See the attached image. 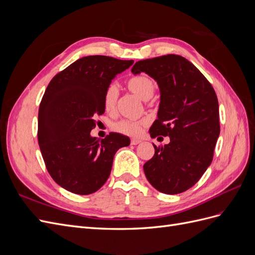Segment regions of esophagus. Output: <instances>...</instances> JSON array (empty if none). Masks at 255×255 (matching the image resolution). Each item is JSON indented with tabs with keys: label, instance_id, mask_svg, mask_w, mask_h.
Masks as SVG:
<instances>
[{
	"label": "esophagus",
	"instance_id": "1",
	"mask_svg": "<svg viewBox=\"0 0 255 255\" xmlns=\"http://www.w3.org/2000/svg\"><path fill=\"white\" fill-rule=\"evenodd\" d=\"M140 142H141V140H139V139H132V140H130V144H133V145H136V144L140 143Z\"/></svg>",
	"mask_w": 255,
	"mask_h": 255
}]
</instances>
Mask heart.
Instances as JSON below:
<instances>
[{
    "label": "heart",
    "mask_w": 255,
    "mask_h": 255,
    "mask_svg": "<svg viewBox=\"0 0 255 255\" xmlns=\"http://www.w3.org/2000/svg\"><path fill=\"white\" fill-rule=\"evenodd\" d=\"M127 86L129 91L141 98L142 100H149L155 92V83L149 75L139 74L130 78L127 82ZM119 98V89L115 84L107 86L103 95V106L105 112L113 114L117 109V102ZM148 125L146 120H129L122 119L114 123V129L128 136H138L142 132L143 127Z\"/></svg>",
    "instance_id": "obj_1"
}]
</instances>
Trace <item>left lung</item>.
Segmentation results:
<instances>
[{
	"label": "left lung",
	"mask_w": 255,
	"mask_h": 255,
	"mask_svg": "<svg viewBox=\"0 0 255 255\" xmlns=\"http://www.w3.org/2000/svg\"><path fill=\"white\" fill-rule=\"evenodd\" d=\"M132 72H145L157 82L158 118L150 135L170 137L164 146L153 144L155 153L143 165L144 174L163 194H181L201 179L213 160L220 133L217 96L199 69L180 55L139 60Z\"/></svg>",
	"instance_id": "obj_1"
}]
</instances>
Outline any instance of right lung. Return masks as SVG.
Masks as SVG:
<instances>
[{"label": "right lung", "mask_w": 255, "mask_h": 255, "mask_svg": "<svg viewBox=\"0 0 255 255\" xmlns=\"http://www.w3.org/2000/svg\"><path fill=\"white\" fill-rule=\"evenodd\" d=\"M133 63L104 55L82 57L58 72L45 89L38 113V143L48 172L66 190L94 194L109 179L116 152L129 144L121 134L110 133L100 140L90 130L105 111V89Z\"/></svg>", "instance_id": "right-lung-1"}]
</instances>
